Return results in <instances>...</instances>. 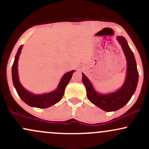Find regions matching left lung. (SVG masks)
<instances>
[{"instance_id":"8db88e82","label":"left lung","mask_w":149,"mask_h":149,"mask_svg":"<svg viewBox=\"0 0 149 149\" xmlns=\"http://www.w3.org/2000/svg\"><path fill=\"white\" fill-rule=\"evenodd\" d=\"M117 40L122 47L127 65L126 79L123 86L118 91L103 95L95 91L92 83L83 73L82 78L83 84L86 88L88 100L95 106L107 112L118 110L129 102L136 90L139 80L136 60L127 40L123 36H118Z\"/></svg>"}]
</instances>
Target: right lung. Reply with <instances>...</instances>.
<instances>
[{"mask_svg":"<svg viewBox=\"0 0 149 149\" xmlns=\"http://www.w3.org/2000/svg\"><path fill=\"white\" fill-rule=\"evenodd\" d=\"M22 48V45L19 47L17 52L15 56L13 67H12V76H13V85L16 89L18 95L22 99V100L26 104L31 106V107L39 108V109H45V108L49 107L54 104H57L62 98L64 94L65 88H66L68 83H69L73 73L75 71H71L65 73L61 78L57 90H54V91L49 92V93L42 94V95H34V94L31 93L22 86L19 80L17 64L19 56L21 53Z\"/></svg>","mask_w":149,"mask_h":149,"instance_id":"add662e5","label":"right lung"}]
</instances>
